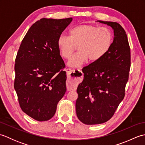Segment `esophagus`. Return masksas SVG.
I'll return each instance as SVG.
<instances>
[{"instance_id":"34e87169","label":"esophagus","mask_w":145,"mask_h":145,"mask_svg":"<svg viewBox=\"0 0 145 145\" xmlns=\"http://www.w3.org/2000/svg\"><path fill=\"white\" fill-rule=\"evenodd\" d=\"M67 89L69 90H73L82 80L83 73L80 70H72L67 69Z\"/></svg>"}]
</instances>
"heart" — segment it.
Here are the masks:
<instances>
[{"label":"heart","mask_w":145,"mask_h":145,"mask_svg":"<svg viewBox=\"0 0 145 145\" xmlns=\"http://www.w3.org/2000/svg\"><path fill=\"white\" fill-rule=\"evenodd\" d=\"M70 37L61 35L57 45L63 58L69 59L78 46V52L68 62V65L78 68L88 59L96 61L105 55L112 45L113 37L107 27L83 24L70 30Z\"/></svg>","instance_id":"1"}]
</instances>
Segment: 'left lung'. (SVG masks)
Here are the masks:
<instances>
[{
    "label": "left lung",
    "mask_w": 145,
    "mask_h": 145,
    "mask_svg": "<svg viewBox=\"0 0 145 145\" xmlns=\"http://www.w3.org/2000/svg\"><path fill=\"white\" fill-rule=\"evenodd\" d=\"M113 30L108 52L99 60L83 68L84 78L78 86V118L85 125L103 123L112 118L125 97L130 69V48L125 30L118 23L97 20Z\"/></svg>",
    "instance_id": "left-lung-1"
}]
</instances>
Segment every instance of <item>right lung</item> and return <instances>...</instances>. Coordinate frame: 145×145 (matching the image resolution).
<instances>
[{
    "label": "right lung",
    "mask_w": 145,
    "mask_h": 145,
    "mask_svg": "<svg viewBox=\"0 0 145 145\" xmlns=\"http://www.w3.org/2000/svg\"><path fill=\"white\" fill-rule=\"evenodd\" d=\"M72 21V18H41L29 29L18 49L14 88L21 109L37 121L54 116L67 90L57 41Z\"/></svg>",
    "instance_id": "add662e5"
}]
</instances>
